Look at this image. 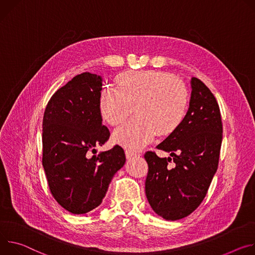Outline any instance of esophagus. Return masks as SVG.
Masks as SVG:
<instances>
[{
	"instance_id": "1",
	"label": "esophagus",
	"mask_w": 255,
	"mask_h": 255,
	"mask_svg": "<svg viewBox=\"0 0 255 255\" xmlns=\"http://www.w3.org/2000/svg\"><path fill=\"white\" fill-rule=\"evenodd\" d=\"M136 156H138L137 153H135L133 151H130V150H126V157H127V159H131V158H134Z\"/></svg>"
}]
</instances>
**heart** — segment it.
Instances as JSON below:
<instances>
[{"mask_svg": "<svg viewBox=\"0 0 255 255\" xmlns=\"http://www.w3.org/2000/svg\"><path fill=\"white\" fill-rule=\"evenodd\" d=\"M116 88H105L99 95L98 109L104 122L117 126L132 111L135 117L112 134L116 144L138 150L150 144L156 134L174 133L185 121L189 93L174 75L162 71H128L116 78Z\"/></svg>", "mask_w": 255, "mask_h": 255, "instance_id": "obj_1", "label": "heart"}]
</instances>
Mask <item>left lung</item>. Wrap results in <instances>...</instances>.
I'll return each mask as SVG.
<instances>
[{
	"mask_svg": "<svg viewBox=\"0 0 255 255\" xmlns=\"http://www.w3.org/2000/svg\"><path fill=\"white\" fill-rule=\"evenodd\" d=\"M190 86L184 123L157 146L170 157L145 154L149 166L147 200L153 211L168 221L185 218L201 205L218 169L223 137L220 108L200 79L192 77ZM171 159L176 166L169 168L166 165Z\"/></svg>",
	"mask_w": 255,
	"mask_h": 255,
	"instance_id": "left-lung-1",
	"label": "left lung"
}]
</instances>
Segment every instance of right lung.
Masks as SVG:
<instances>
[{
    "mask_svg": "<svg viewBox=\"0 0 255 255\" xmlns=\"http://www.w3.org/2000/svg\"><path fill=\"white\" fill-rule=\"evenodd\" d=\"M99 75L74 77L48 101L42 122V165L51 194L72 214H86L101 203L111 179L126 163L120 146L92 157L109 129L102 125Z\"/></svg>",
    "mask_w": 255,
    "mask_h": 255,
    "instance_id": "obj_1",
    "label": "right lung"
}]
</instances>
